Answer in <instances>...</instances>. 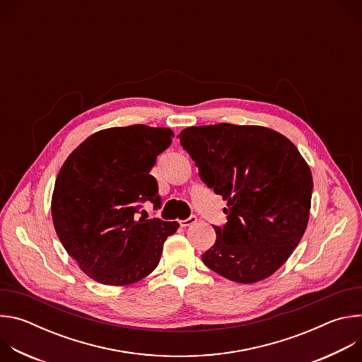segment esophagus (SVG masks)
<instances>
[{
  "mask_svg": "<svg viewBox=\"0 0 362 362\" xmlns=\"http://www.w3.org/2000/svg\"><path fill=\"white\" fill-rule=\"evenodd\" d=\"M196 222H197V218H196V216H190V218H187V219L182 221V222H180V225H182L183 228H187V226H192V225H194Z\"/></svg>",
  "mask_w": 362,
  "mask_h": 362,
  "instance_id": "34e87169",
  "label": "esophagus"
}]
</instances>
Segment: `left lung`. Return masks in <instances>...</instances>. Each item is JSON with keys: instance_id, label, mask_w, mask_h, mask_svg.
<instances>
[{"instance_id": "obj_1", "label": "left lung", "mask_w": 362, "mask_h": 362, "mask_svg": "<svg viewBox=\"0 0 362 362\" xmlns=\"http://www.w3.org/2000/svg\"><path fill=\"white\" fill-rule=\"evenodd\" d=\"M182 147L200 179L228 202V223L203 264L238 284L275 274L292 255L308 225L313 175L296 146L264 126L219 123L186 127Z\"/></svg>"}]
</instances>
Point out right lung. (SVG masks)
<instances>
[{
	"label": "right lung",
	"instance_id": "right-lung-1",
	"mask_svg": "<svg viewBox=\"0 0 362 362\" xmlns=\"http://www.w3.org/2000/svg\"><path fill=\"white\" fill-rule=\"evenodd\" d=\"M168 127L133 124L95 132L62 166L51 197L60 242L91 279L132 285L159 265L163 243L179 223L137 219L140 202L160 208L148 172L173 137Z\"/></svg>",
	"mask_w": 362,
	"mask_h": 362
}]
</instances>
